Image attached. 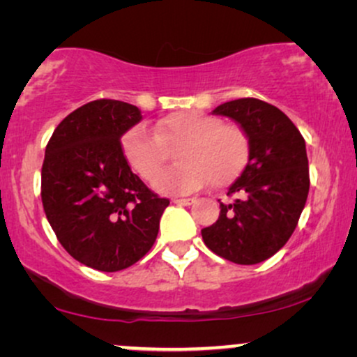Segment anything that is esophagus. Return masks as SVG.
Masks as SVG:
<instances>
[{
	"instance_id": "1",
	"label": "esophagus",
	"mask_w": 357,
	"mask_h": 357,
	"mask_svg": "<svg viewBox=\"0 0 357 357\" xmlns=\"http://www.w3.org/2000/svg\"><path fill=\"white\" fill-rule=\"evenodd\" d=\"M172 202L177 204V205H192L195 202V200L194 199H174Z\"/></svg>"
}]
</instances>
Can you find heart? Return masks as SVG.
I'll list each match as a JSON object with an SVG mask.
<instances>
[{"mask_svg":"<svg viewBox=\"0 0 357 357\" xmlns=\"http://www.w3.org/2000/svg\"><path fill=\"white\" fill-rule=\"evenodd\" d=\"M153 133L142 125L132 127L121 135L120 150L130 169L150 182L165 163V149L178 145V163L162 172L153 182L163 194L194 192L207 178L213 187L229 185L242 174L249 158L244 132L208 113H170L155 125Z\"/></svg>","mask_w":357,"mask_h":357,"instance_id":"heart-1","label":"heart"}]
</instances>
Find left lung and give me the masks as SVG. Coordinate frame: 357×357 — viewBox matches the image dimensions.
<instances>
[{
	"label": "left lung",
	"mask_w": 357,
	"mask_h": 357,
	"mask_svg": "<svg viewBox=\"0 0 357 357\" xmlns=\"http://www.w3.org/2000/svg\"><path fill=\"white\" fill-rule=\"evenodd\" d=\"M236 120L249 138V162L220 202L215 224L202 229L205 245L230 262L252 266L282 249L296 230L309 194L305 142L284 112L257 98L213 110Z\"/></svg>",
	"instance_id": "left-lung-1"
}]
</instances>
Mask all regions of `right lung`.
<instances>
[{
  "label": "right lung",
  "mask_w": 357,
  "mask_h": 357,
  "mask_svg": "<svg viewBox=\"0 0 357 357\" xmlns=\"http://www.w3.org/2000/svg\"><path fill=\"white\" fill-rule=\"evenodd\" d=\"M140 120L135 105L95 100L63 119L46 145V219L66 252L91 269L116 272L140 261L152 249L170 204L121 155V135Z\"/></svg>",
  "instance_id": "1"
}]
</instances>
